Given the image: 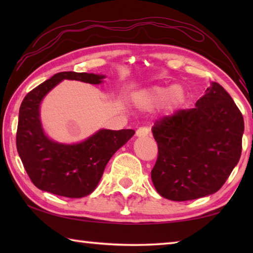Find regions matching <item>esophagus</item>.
Segmentation results:
<instances>
[{
    "label": "esophagus",
    "mask_w": 253,
    "mask_h": 253,
    "mask_svg": "<svg viewBox=\"0 0 253 253\" xmlns=\"http://www.w3.org/2000/svg\"><path fill=\"white\" fill-rule=\"evenodd\" d=\"M149 134H151V131H149V128H147V127H139L138 129L136 130V136L137 137L148 136Z\"/></svg>",
    "instance_id": "esophagus-1"
}]
</instances>
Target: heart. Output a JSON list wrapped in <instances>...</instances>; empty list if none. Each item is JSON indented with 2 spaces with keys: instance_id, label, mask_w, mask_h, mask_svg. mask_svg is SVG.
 Segmentation results:
<instances>
[{
  "instance_id": "1",
  "label": "heart",
  "mask_w": 253,
  "mask_h": 253,
  "mask_svg": "<svg viewBox=\"0 0 253 253\" xmlns=\"http://www.w3.org/2000/svg\"><path fill=\"white\" fill-rule=\"evenodd\" d=\"M185 100V91L182 85H153L145 90L136 93L134 102L137 108L149 111L165 104L169 111L181 106Z\"/></svg>"
}]
</instances>
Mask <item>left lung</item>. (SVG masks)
<instances>
[{"label":"left lung","instance_id":"1","mask_svg":"<svg viewBox=\"0 0 253 253\" xmlns=\"http://www.w3.org/2000/svg\"><path fill=\"white\" fill-rule=\"evenodd\" d=\"M243 130L241 111L217 83L194 108L157 121L152 128L158 146L152 181L158 194L181 202L219 191L241 156Z\"/></svg>","mask_w":253,"mask_h":253}]
</instances>
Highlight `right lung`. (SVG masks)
I'll use <instances>...</instances> for the list:
<instances>
[{"label":"right lung","mask_w":253,"mask_h":253,"mask_svg":"<svg viewBox=\"0 0 253 253\" xmlns=\"http://www.w3.org/2000/svg\"><path fill=\"white\" fill-rule=\"evenodd\" d=\"M104 78V75L87 72H59L24 97L16 148L30 179L40 190L72 199L92 193L111 156L134 136L132 129H100L80 143L61 144L45 135L40 105L46 93L65 79L99 84Z\"/></svg>","instance_id":"obj_1"}]
</instances>
